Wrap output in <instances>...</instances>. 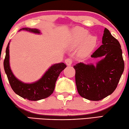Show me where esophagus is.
I'll list each match as a JSON object with an SVG mask.
<instances>
[{"label": "esophagus", "instance_id": "34e87169", "mask_svg": "<svg viewBox=\"0 0 129 129\" xmlns=\"http://www.w3.org/2000/svg\"><path fill=\"white\" fill-rule=\"evenodd\" d=\"M65 63L68 66H71L72 64V60L71 59H66L65 60Z\"/></svg>", "mask_w": 129, "mask_h": 129}]
</instances>
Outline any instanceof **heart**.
Returning a JSON list of instances; mask_svg holds the SVG:
<instances>
[{"label": "heart", "mask_w": 129, "mask_h": 129, "mask_svg": "<svg viewBox=\"0 0 129 129\" xmlns=\"http://www.w3.org/2000/svg\"><path fill=\"white\" fill-rule=\"evenodd\" d=\"M85 29L75 28L73 29L69 39V45L75 48L80 45V53L82 55H88L95 47L97 39L96 36L88 35Z\"/></svg>", "instance_id": "heart-1"}]
</instances>
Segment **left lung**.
Listing matches in <instances>:
<instances>
[{
	"label": "left lung",
	"instance_id": "1",
	"mask_svg": "<svg viewBox=\"0 0 129 129\" xmlns=\"http://www.w3.org/2000/svg\"><path fill=\"white\" fill-rule=\"evenodd\" d=\"M102 44L91 55L94 58L102 57L95 65L80 62L73 67L78 94L91 101L101 100L112 94L124 71L120 45L106 28Z\"/></svg>",
	"mask_w": 129,
	"mask_h": 129
}]
</instances>
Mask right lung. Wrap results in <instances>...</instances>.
<instances>
[{
  "label": "right lung",
  "instance_id": "add662e5",
  "mask_svg": "<svg viewBox=\"0 0 129 129\" xmlns=\"http://www.w3.org/2000/svg\"><path fill=\"white\" fill-rule=\"evenodd\" d=\"M24 30L37 34H41V31L36 28H23L19 31ZM9 42L6 50V56L4 60V69L10 86L14 92L24 99L29 101H38L48 98L53 93L56 81L59 74L66 68L64 63L52 64L46 71L42 77L37 81L31 83H25L20 81L13 73L10 66Z\"/></svg>",
  "mask_w": 129,
  "mask_h": 129
}]
</instances>
